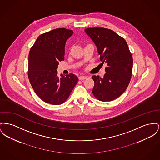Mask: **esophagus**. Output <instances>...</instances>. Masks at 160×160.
<instances>
[{
    "instance_id": "obj_1",
    "label": "esophagus",
    "mask_w": 160,
    "mask_h": 160,
    "mask_svg": "<svg viewBox=\"0 0 160 160\" xmlns=\"http://www.w3.org/2000/svg\"><path fill=\"white\" fill-rule=\"evenodd\" d=\"M87 78H88L87 76H79V77H78V79H79L80 80H85V79H86Z\"/></svg>"
}]
</instances>
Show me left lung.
<instances>
[{"mask_svg":"<svg viewBox=\"0 0 160 160\" xmlns=\"http://www.w3.org/2000/svg\"><path fill=\"white\" fill-rule=\"evenodd\" d=\"M86 33L97 46L102 63H107L103 78L92 77V94L102 102H110L119 97L130 83L133 58L127 42L112 30L104 28H88Z\"/></svg>","mask_w":160,"mask_h":160,"instance_id":"obj_1","label":"left lung"}]
</instances>
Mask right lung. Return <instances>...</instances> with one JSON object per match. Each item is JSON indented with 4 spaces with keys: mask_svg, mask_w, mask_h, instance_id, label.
Instances as JSON below:
<instances>
[{
    "mask_svg": "<svg viewBox=\"0 0 160 160\" xmlns=\"http://www.w3.org/2000/svg\"><path fill=\"white\" fill-rule=\"evenodd\" d=\"M73 31L57 28L38 37L28 56L29 80L35 93L43 102L58 105L68 98L78 82L73 74L57 75L58 62L64 60L65 46Z\"/></svg>",
    "mask_w": 160,
    "mask_h": 160,
    "instance_id": "obj_1",
    "label": "right lung"
}]
</instances>
